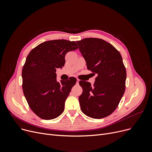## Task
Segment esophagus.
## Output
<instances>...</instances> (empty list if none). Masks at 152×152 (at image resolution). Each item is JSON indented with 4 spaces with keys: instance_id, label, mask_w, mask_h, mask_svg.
<instances>
[{
    "instance_id": "esophagus-1",
    "label": "esophagus",
    "mask_w": 152,
    "mask_h": 152,
    "mask_svg": "<svg viewBox=\"0 0 152 152\" xmlns=\"http://www.w3.org/2000/svg\"><path fill=\"white\" fill-rule=\"evenodd\" d=\"M79 79H76V83H77V84H78V83H79Z\"/></svg>"
}]
</instances>
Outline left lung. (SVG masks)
Returning a JSON list of instances; mask_svg holds the SVG:
<instances>
[{
  "label": "left lung",
  "instance_id": "1",
  "mask_svg": "<svg viewBox=\"0 0 152 152\" xmlns=\"http://www.w3.org/2000/svg\"><path fill=\"white\" fill-rule=\"evenodd\" d=\"M76 42L87 69L97 75L92 86L89 82H79L83 88L79 97L81 109L92 118L107 117L118 107L126 89V70L121 55L101 39L85 38Z\"/></svg>",
  "mask_w": 152,
  "mask_h": 152
}]
</instances>
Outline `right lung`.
<instances>
[{
  "instance_id": "add662e5",
  "label": "right lung",
  "mask_w": 152,
  "mask_h": 152,
  "mask_svg": "<svg viewBox=\"0 0 152 152\" xmlns=\"http://www.w3.org/2000/svg\"><path fill=\"white\" fill-rule=\"evenodd\" d=\"M77 48L75 41L52 40L40 44L28 54L22 69V87L30 108L39 118L49 120L63 112L76 79L57 82L55 72L65 65L66 54Z\"/></svg>"
}]
</instances>
